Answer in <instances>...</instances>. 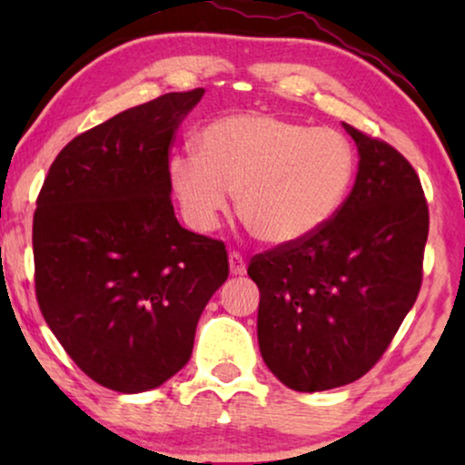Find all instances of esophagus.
Here are the masks:
<instances>
[{"instance_id":"esophagus-1","label":"esophagus","mask_w":465,"mask_h":465,"mask_svg":"<svg viewBox=\"0 0 465 465\" xmlns=\"http://www.w3.org/2000/svg\"><path fill=\"white\" fill-rule=\"evenodd\" d=\"M228 260H231V272H232V275H245L247 264H245V260L239 252H231Z\"/></svg>"}]
</instances>
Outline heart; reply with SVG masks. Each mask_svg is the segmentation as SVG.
Segmentation results:
<instances>
[{"mask_svg":"<svg viewBox=\"0 0 465 465\" xmlns=\"http://www.w3.org/2000/svg\"><path fill=\"white\" fill-rule=\"evenodd\" d=\"M196 152L169 158V182L190 226L213 231L239 196V213L258 241L292 245L328 226L355 177V152L332 129L275 114H228L196 137Z\"/></svg>","mask_w":465,"mask_h":465,"instance_id":"obj_1","label":"heart"}]
</instances>
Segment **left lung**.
<instances>
[{"label":"left lung","instance_id":"left-lung-1","mask_svg":"<svg viewBox=\"0 0 465 465\" xmlns=\"http://www.w3.org/2000/svg\"><path fill=\"white\" fill-rule=\"evenodd\" d=\"M360 152L353 190L313 237L258 253V345L296 391L353 383L396 336L421 290L430 212L411 163L342 124Z\"/></svg>","mask_w":465,"mask_h":465}]
</instances>
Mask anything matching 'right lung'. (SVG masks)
Instances as JSON below:
<instances>
[{"label": "right lung", "instance_id": "add662e5", "mask_svg": "<svg viewBox=\"0 0 465 465\" xmlns=\"http://www.w3.org/2000/svg\"><path fill=\"white\" fill-rule=\"evenodd\" d=\"M203 93H167L74 137L37 194V304L107 390L148 391L180 372L228 277L224 243L182 228L171 203L175 129Z\"/></svg>", "mask_w": 465, "mask_h": 465}]
</instances>
